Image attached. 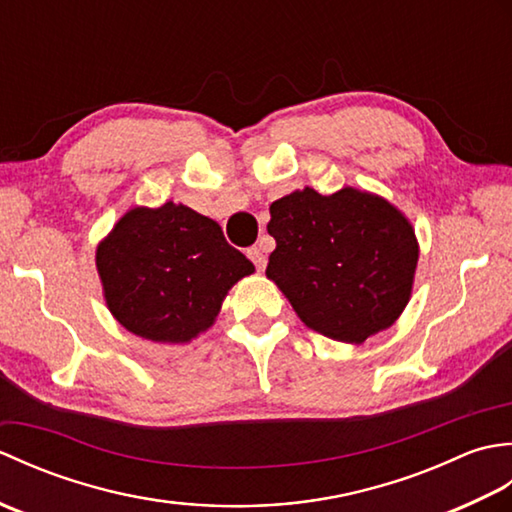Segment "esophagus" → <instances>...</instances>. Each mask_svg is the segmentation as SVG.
I'll use <instances>...</instances> for the list:
<instances>
[{"label": "esophagus", "mask_w": 512, "mask_h": 512, "mask_svg": "<svg viewBox=\"0 0 512 512\" xmlns=\"http://www.w3.org/2000/svg\"><path fill=\"white\" fill-rule=\"evenodd\" d=\"M248 257H250V262L257 266V270L266 268V248L262 244L248 248Z\"/></svg>", "instance_id": "1"}]
</instances>
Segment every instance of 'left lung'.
<instances>
[{
  "mask_svg": "<svg viewBox=\"0 0 512 512\" xmlns=\"http://www.w3.org/2000/svg\"><path fill=\"white\" fill-rule=\"evenodd\" d=\"M268 233L277 248L266 277L310 330L361 345L407 308L420 246L409 217L383 195L303 187L270 204Z\"/></svg>",
  "mask_w": 512,
  "mask_h": 512,
  "instance_id": "left-lung-1",
  "label": "left lung"
}]
</instances>
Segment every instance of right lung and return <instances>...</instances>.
Here are the masks:
<instances>
[{
    "label": "right lung",
    "mask_w": 512,
    "mask_h": 512,
    "mask_svg": "<svg viewBox=\"0 0 512 512\" xmlns=\"http://www.w3.org/2000/svg\"><path fill=\"white\" fill-rule=\"evenodd\" d=\"M112 317L154 343L184 345L211 328L239 279L255 266L220 224L187 204L132 206L96 246Z\"/></svg>",
    "instance_id": "1"
}]
</instances>
